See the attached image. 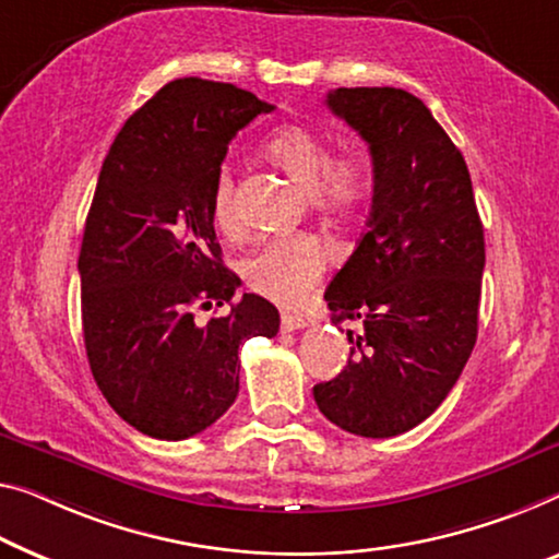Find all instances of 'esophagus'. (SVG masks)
Segmentation results:
<instances>
[{"mask_svg": "<svg viewBox=\"0 0 559 559\" xmlns=\"http://www.w3.org/2000/svg\"><path fill=\"white\" fill-rule=\"evenodd\" d=\"M308 326V321L304 319V316L298 313H283L281 316V329L283 331H301Z\"/></svg>", "mask_w": 559, "mask_h": 559, "instance_id": "1", "label": "esophagus"}]
</instances>
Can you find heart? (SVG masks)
Masks as SVG:
<instances>
[{
  "label": "heart",
  "mask_w": 559,
  "mask_h": 559,
  "mask_svg": "<svg viewBox=\"0 0 559 559\" xmlns=\"http://www.w3.org/2000/svg\"><path fill=\"white\" fill-rule=\"evenodd\" d=\"M265 157L311 190L321 211L341 215L354 211L366 195V165L356 155L331 157V147L319 132L306 124H283L265 140ZM213 218L221 228L236 226V178L228 165L215 175ZM331 261V248L316 236L290 233L261 243L246 258L243 276L248 286L278 304H298L316 286Z\"/></svg>",
  "instance_id": "obj_1"
}]
</instances>
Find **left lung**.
Returning <instances> with one entry per match:
<instances>
[{
	"instance_id": "8db88e82",
	"label": "left lung",
	"mask_w": 559,
	"mask_h": 559,
	"mask_svg": "<svg viewBox=\"0 0 559 559\" xmlns=\"http://www.w3.org/2000/svg\"><path fill=\"white\" fill-rule=\"evenodd\" d=\"M333 115L366 140L373 163L369 230L323 298L352 356L313 386L321 414L386 439L437 412L477 341L485 228L466 163L429 107L396 87H338Z\"/></svg>"
}]
</instances>
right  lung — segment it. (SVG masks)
Here are the masks:
<instances>
[{
  "instance_id": "1",
  "label": "right lung",
  "mask_w": 559,
  "mask_h": 559,
  "mask_svg": "<svg viewBox=\"0 0 559 559\" xmlns=\"http://www.w3.org/2000/svg\"><path fill=\"white\" fill-rule=\"evenodd\" d=\"M273 105L200 78L173 80L122 124L80 248L82 333L118 416L165 441L195 437L238 396V346L278 333V308L223 265L213 186L230 140ZM223 307L198 322L195 310Z\"/></svg>"
}]
</instances>
